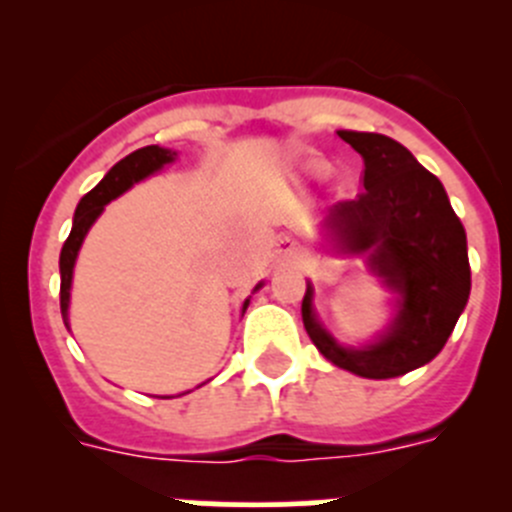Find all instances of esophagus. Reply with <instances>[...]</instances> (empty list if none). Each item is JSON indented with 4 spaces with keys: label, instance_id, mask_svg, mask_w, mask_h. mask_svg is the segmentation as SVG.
Segmentation results:
<instances>
[{
    "label": "esophagus",
    "instance_id": "obj_1",
    "mask_svg": "<svg viewBox=\"0 0 512 512\" xmlns=\"http://www.w3.org/2000/svg\"><path fill=\"white\" fill-rule=\"evenodd\" d=\"M279 256H282L284 261H289L295 256V241H292V238H282V241H279Z\"/></svg>",
    "mask_w": 512,
    "mask_h": 512
}]
</instances>
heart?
Wrapping results in <instances>:
<instances>
[{
	"label": "heart",
	"instance_id": "heart-1",
	"mask_svg": "<svg viewBox=\"0 0 512 512\" xmlns=\"http://www.w3.org/2000/svg\"><path fill=\"white\" fill-rule=\"evenodd\" d=\"M310 171L315 176H325V174H328V164H323V161H315V164L310 166Z\"/></svg>",
	"mask_w": 512,
	"mask_h": 512
}]
</instances>
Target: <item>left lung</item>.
Returning a JSON list of instances; mask_svg holds the SVG:
<instances>
[{"instance_id":"8db88e82","label":"left lung","mask_w":512,"mask_h":512,"mask_svg":"<svg viewBox=\"0 0 512 512\" xmlns=\"http://www.w3.org/2000/svg\"><path fill=\"white\" fill-rule=\"evenodd\" d=\"M364 158V192L338 202L323 220L333 253L361 256L395 295V318L364 346H343L312 307L307 282L302 323L330 364L366 379L413 372L441 354L472 289L467 233L449 194L408 148L379 133L338 130Z\"/></svg>"}]
</instances>
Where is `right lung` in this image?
Instances as JSON below:
<instances>
[{
	"label": "right lung",
	"mask_w": 512,
	"mask_h": 512,
	"mask_svg": "<svg viewBox=\"0 0 512 512\" xmlns=\"http://www.w3.org/2000/svg\"><path fill=\"white\" fill-rule=\"evenodd\" d=\"M174 158H176V151H171V148H161V146L138 148V151H133L130 156L122 158V161H117V164L104 174L102 182L79 200V205H76V212H74V225H71L69 238H66V243H63L61 248V261H58V266H61V315L66 328H69L71 279H74L76 256H79L81 243H84V238H87L94 220L102 215L104 205H110V202L117 200L122 192H128L133 184L143 182L146 176L164 169V166L171 164ZM261 287H264V282L256 284L253 292H259ZM248 302L251 300L243 302V312H246Z\"/></svg>",
	"instance_id": "right-lung-1"
}]
</instances>
